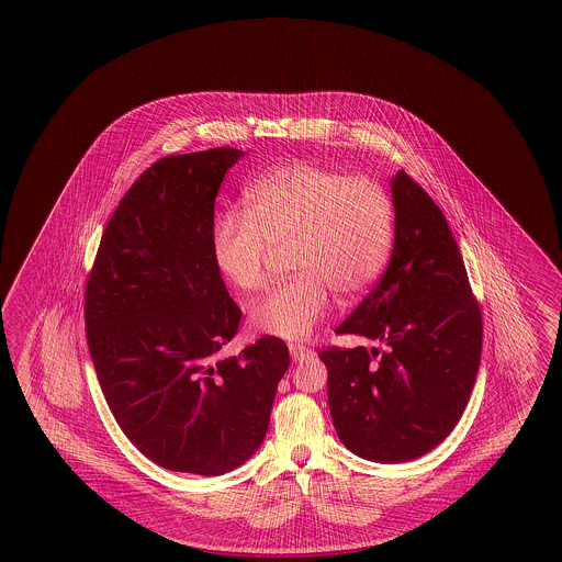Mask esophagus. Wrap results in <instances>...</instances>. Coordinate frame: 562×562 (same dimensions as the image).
Segmentation results:
<instances>
[{
	"mask_svg": "<svg viewBox=\"0 0 562 562\" xmlns=\"http://www.w3.org/2000/svg\"><path fill=\"white\" fill-rule=\"evenodd\" d=\"M289 350L290 357H292L294 362H305V360H311V358L315 357V352L311 348L303 346V344H290Z\"/></svg>",
	"mask_w": 562,
	"mask_h": 562,
	"instance_id": "34e87169",
	"label": "esophagus"
}]
</instances>
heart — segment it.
<instances>
[{"instance_id": "obj_1", "label": "heart", "mask_w": 562, "mask_h": 562, "mask_svg": "<svg viewBox=\"0 0 562 562\" xmlns=\"http://www.w3.org/2000/svg\"><path fill=\"white\" fill-rule=\"evenodd\" d=\"M212 257L238 290L268 282L276 249H290L296 272L251 308L254 329L301 341L322 324L331 290L357 299L383 273L393 245V202L379 181L311 162L266 172L245 191V212L226 210L212 224Z\"/></svg>"}]
</instances>
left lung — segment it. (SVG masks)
Wrapping results in <instances>:
<instances>
[{
  "label": "left lung",
  "mask_w": 562,
  "mask_h": 562,
  "mask_svg": "<svg viewBox=\"0 0 562 562\" xmlns=\"http://www.w3.org/2000/svg\"><path fill=\"white\" fill-rule=\"evenodd\" d=\"M392 202L390 266L338 327L383 350L319 355L340 441L376 463L416 460L453 430L482 357L480 308L441 207L406 170L392 179Z\"/></svg>",
  "instance_id": "obj_1"
}]
</instances>
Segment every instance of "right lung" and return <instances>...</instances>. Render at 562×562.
<instances>
[{"label": "right lung", "mask_w": 562, "mask_h": 562, "mask_svg": "<svg viewBox=\"0 0 562 562\" xmlns=\"http://www.w3.org/2000/svg\"><path fill=\"white\" fill-rule=\"evenodd\" d=\"M237 148L165 156L127 189L86 284V338L104 400L154 463L221 476L249 460L289 369L266 336L221 357L240 308L212 257L214 202Z\"/></svg>", "instance_id": "add662e5"}]
</instances>
